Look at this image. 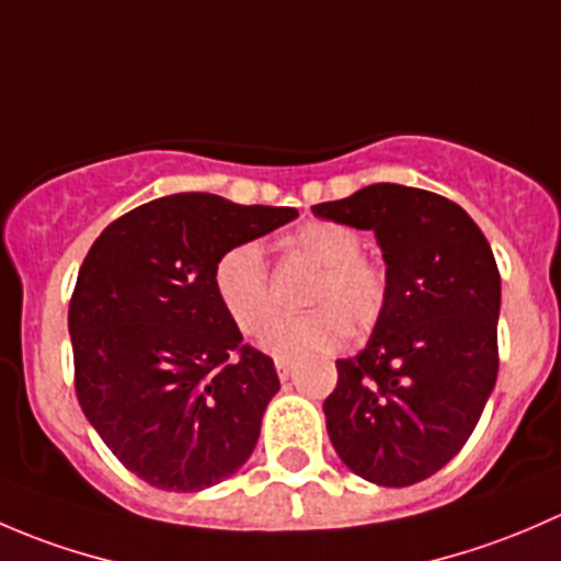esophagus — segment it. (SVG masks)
Masks as SVG:
<instances>
[{"instance_id": "34e87169", "label": "esophagus", "mask_w": 561, "mask_h": 561, "mask_svg": "<svg viewBox=\"0 0 561 561\" xmlns=\"http://www.w3.org/2000/svg\"><path fill=\"white\" fill-rule=\"evenodd\" d=\"M293 371H296V360H293V358H276V375H279V380H287Z\"/></svg>"}]
</instances>
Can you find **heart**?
Instances as JSON below:
<instances>
[{
  "label": "heart",
  "instance_id": "b5f03b06",
  "mask_svg": "<svg viewBox=\"0 0 561 561\" xmlns=\"http://www.w3.org/2000/svg\"><path fill=\"white\" fill-rule=\"evenodd\" d=\"M293 247L320 265L307 304L312 312L276 317L260 336V347L279 358L336 350L347 333H366L388 307V274L364 257V239L355 228L331 219H312L293 233ZM219 307L241 333H257L274 312L268 263L257 241L225 249L211 271Z\"/></svg>",
  "mask_w": 561,
  "mask_h": 561
}]
</instances>
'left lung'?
<instances>
[{"instance_id":"1","label":"left lung","mask_w":561,"mask_h":561,"mask_svg":"<svg viewBox=\"0 0 561 561\" xmlns=\"http://www.w3.org/2000/svg\"><path fill=\"white\" fill-rule=\"evenodd\" d=\"M314 217L375 230L388 274L386 314L355 358L336 360L328 437L377 485L421 483L474 432L500 371V268L461 206L434 192L371 184Z\"/></svg>"}]
</instances>
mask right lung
<instances>
[{"label": "right lung", "instance_id": "right-lung-1", "mask_svg": "<svg viewBox=\"0 0 561 561\" xmlns=\"http://www.w3.org/2000/svg\"><path fill=\"white\" fill-rule=\"evenodd\" d=\"M181 192L100 233L70 301L76 393L113 456L162 491H203L244 467L279 390L274 360L219 307V254L296 219Z\"/></svg>", "mask_w": 561, "mask_h": 561}]
</instances>
